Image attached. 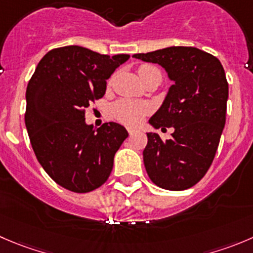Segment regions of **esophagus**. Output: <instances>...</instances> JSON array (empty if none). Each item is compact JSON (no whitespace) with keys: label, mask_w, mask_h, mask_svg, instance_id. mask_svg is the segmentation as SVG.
Masks as SVG:
<instances>
[{"label":"esophagus","mask_w":253,"mask_h":253,"mask_svg":"<svg viewBox=\"0 0 253 253\" xmlns=\"http://www.w3.org/2000/svg\"><path fill=\"white\" fill-rule=\"evenodd\" d=\"M137 131H138V128H136V127H131V126L127 127V132H128L129 134H133L134 132H137Z\"/></svg>","instance_id":"34e87169"}]
</instances>
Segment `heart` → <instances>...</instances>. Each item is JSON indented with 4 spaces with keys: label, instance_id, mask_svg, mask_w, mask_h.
Listing matches in <instances>:
<instances>
[{
    "label": "heart",
    "instance_id": "b5f03b06",
    "mask_svg": "<svg viewBox=\"0 0 253 253\" xmlns=\"http://www.w3.org/2000/svg\"><path fill=\"white\" fill-rule=\"evenodd\" d=\"M138 74L141 79H144L148 75H158L161 77V72L152 65H142L138 69ZM114 115L120 122L125 125H138L146 115L151 112V106L147 104H139V102L131 101V100H121L114 106Z\"/></svg>",
    "mask_w": 253,
    "mask_h": 253
}]
</instances>
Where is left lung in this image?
<instances>
[{"instance_id":"1","label":"left lung","mask_w":253,"mask_h":253,"mask_svg":"<svg viewBox=\"0 0 253 253\" xmlns=\"http://www.w3.org/2000/svg\"><path fill=\"white\" fill-rule=\"evenodd\" d=\"M133 58L159 64L174 83L149 120L154 128L173 127L174 132L167 141L147 133V174L167 190L192 188L211 166L226 122L229 84L224 68L216 56L194 46H169Z\"/></svg>"}]
</instances>
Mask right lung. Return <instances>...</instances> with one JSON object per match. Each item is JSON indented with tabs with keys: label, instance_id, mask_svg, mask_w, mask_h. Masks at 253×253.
Masks as SVG:
<instances>
[{
	"label": "right lung",
	"instance_id": "right-lung-1",
	"mask_svg": "<svg viewBox=\"0 0 253 253\" xmlns=\"http://www.w3.org/2000/svg\"><path fill=\"white\" fill-rule=\"evenodd\" d=\"M79 45L51 49L39 61L26 91V122L37 159L49 176L74 193L109 179L115 153L128 137L116 122L95 129L85 111L106 91V80L128 60Z\"/></svg>",
	"mask_w": 253,
	"mask_h": 253
}]
</instances>
